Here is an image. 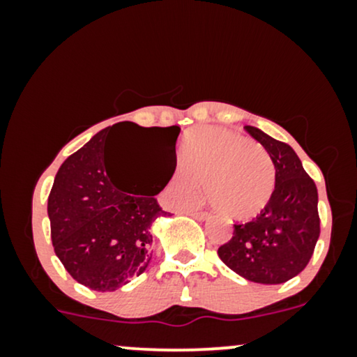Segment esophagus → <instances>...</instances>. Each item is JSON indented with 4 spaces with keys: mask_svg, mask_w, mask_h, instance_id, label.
<instances>
[{
    "mask_svg": "<svg viewBox=\"0 0 357 357\" xmlns=\"http://www.w3.org/2000/svg\"><path fill=\"white\" fill-rule=\"evenodd\" d=\"M188 215H191V216H195L196 220H199V221H203V220H208L210 218V213L208 211H199V210H190V211H186Z\"/></svg>",
    "mask_w": 357,
    "mask_h": 357,
    "instance_id": "esophagus-1",
    "label": "esophagus"
}]
</instances>
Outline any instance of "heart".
I'll use <instances>...</instances> for the list:
<instances>
[{"label": "heart", "instance_id": "b5f03b06", "mask_svg": "<svg viewBox=\"0 0 357 357\" xmlns=\"http://www.w3.org/2000/svg\"><path fill=\"white\" fill-rule=\"evenodd\" d=\"M199 186L208 203L231 220H250L261 213L275 191V166L267 151L233 130L206 127L186 141L183 167L167 190L174 204L195 202Z\"/></svg>", "mask_w": 357, "mask_h": 357}]
</instances>
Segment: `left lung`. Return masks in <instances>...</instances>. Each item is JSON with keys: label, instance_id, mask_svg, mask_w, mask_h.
<instances>
[{"label": "left lung", "instance_id": "left-lung-1", "mask_svg": "<svg viewBox=\"0 0 357 357\" xmlns=\"http://www.w3.org/2000/svg\"><path fill=\"white\" fill-rule=\"evenodd\" d=\"M245 130L273 161L275 191L257 218L233 225V236L218 248V257L250 282L284 284L307 267L321 235L317 188L289 144L257 127Z\"/></svg>", "mask_w": 357, "mask_h": 357}]
</instances>
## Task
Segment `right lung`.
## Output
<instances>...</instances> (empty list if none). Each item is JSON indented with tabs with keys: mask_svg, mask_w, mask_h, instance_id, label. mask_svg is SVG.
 <instances>
[{
	"mask_svg": "<svg viewBox=\"0 0 357 357\" xmlns=\"http://www.w3.org/2000/svg\"><path fill=\"white\" fill-rule=\"evenodd\" d=\"M126 132L141 134L154 142L158 153H174L176 158L181 132L178 126L139 127L119 122L65 159L48 196L56 257L79 284L97 292H112L147 268L153 257L151 225L166 216L154 196L165 190L174 173L173 169L167 181L151 195L122 188L109 146Z\"/></svg>",
	"mask_w": 357,
	"mask_h": 357,
	"instance_id": "add662e5",
	"label": "right lung"
}]
</instances>
